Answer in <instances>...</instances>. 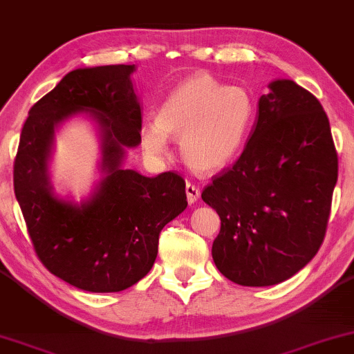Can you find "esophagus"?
Returning <instances> with one entry per match:
<instances>
[{"instance_id":"obj_1","label":"esophagus","mask_w":354,"mask_h":354,"mask_svg":"<svg viewBox=\"0 0 354 354\" xmlns=\"http://www.w3.org/2000/svg\"><path fill=\"white\" fill-rule=\"evenodd\" d=\"M186 196H187V202L189 204H194L197 202V199L201 197V189L194 185H191V183H187L186 185Z\"/></svg>"}]
</instances>
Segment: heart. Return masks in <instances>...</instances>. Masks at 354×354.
Segmentation results:
<instances>
[{"mask_svg":"<svg viewBox=\"0 0 354 354\" xmlns=\"http://www.w3.org/2000/svg\"><path fill=\"white\" fill-rule=\"evenodd\" d=\"M257 120V100L243 86L226 87L197 73L169 92L157 118L145 122L140 140L153 157L168 150V136L180 138L181 157L202 174L228 168L246 147Z\"/></svg>","mask_w":354,"mask_h":354,"instance_id":"b5f03b06","label":"heart"}]
</instances>
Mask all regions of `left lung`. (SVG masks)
<instances>
[{
    "mask_svg": "<svg viewBox=\"0 0 354 354\" xmlns=\"http://www.w3.org/2000/svg\"><path fill=\"white\" fill-rule=\"evenodd\" d=\"M268 88L241 157L202 192L221 220L212 244L215 266L243 286L281 283L313 261L338 178L320 102L290 79Z\"/></svg>",
    "mask_w": 354,
    "mask_h": 354,
    "instance_id": "left-lung-1",
    "label": "left lung"
}]
</instances>
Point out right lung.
<instances>
[{
    "label": "right lung",
    "instance_id": "right-lung-1",
    "mask_svg": "<svg viewBox=\"0 0 354 354\" xmlns=\"http://www.w3.org/2000/svg\"><path fill=\"white\" fill-rule=\"evenodd\" d=\"M134 71L115 64L66 74L30 108L14 160V194L37 256L58 279L91 293H116L144 279L160 232L187 207L180 174L149 178L122 167L142 128ZM75 115L91 119L101 139V180L81 203L56 195L49 176L54 133Z\"/></svg>",
    "mask_w": 354,
    "mask_h": 354
}]
</instances>
